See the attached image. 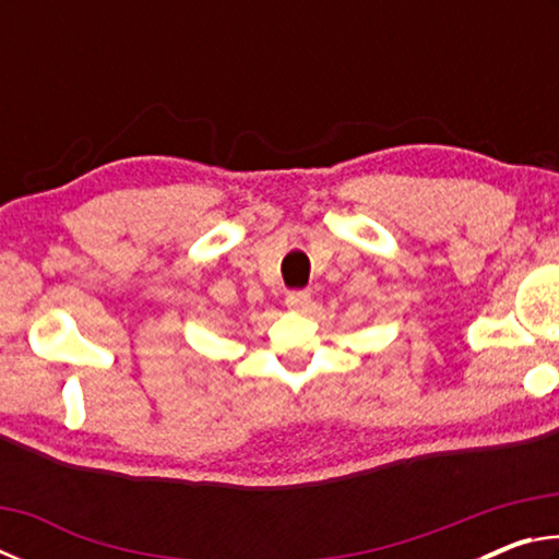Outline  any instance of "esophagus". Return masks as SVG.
<instances>
[{
	"label": "esophagus",
	"mask_w": 559,
	"mask_h": 559,
	"mask_svg": "<svg viewBox=\"0 0 559 559\" xmlns=\"http://www.w3.org/2000/svg\"><path fill=\"white\" fill-rule=\"evenodd\" d=\"M286 306L290 310H306L310 306V293L308 290H288Z\"/></svg>",
	"instance_id": "34e87169"
}]
</instances>
